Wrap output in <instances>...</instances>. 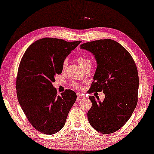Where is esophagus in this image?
I'll return each instance as SVG.
<instances>
[{
	"label": "esophagus",
	"mask_w": 154,
	"mask_h": 154,
	"mask_svg": "<svg viewBox=\"0 0 154 154\" xmlns=\"http://www.w3.org/2000/svg\"><path fill=\"white\" fill-rule=\"evenodd\" d=\"M77 100H80V99H82V98L84 97V96L81 93H77Z\"/></svg>",
	"instance_id": "obj_1"
}]
</instances>
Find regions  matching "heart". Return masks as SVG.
I'll list each match as a JSON object with an SVG mask.
<instances>
[{
  "label": "heart",
  "instance_id": "heart-1",
  "mask_svg": "<svg viewBox=\"0 0 154 154\" xmlns=\"http://www.w3.org/2000/svg\"><path fill=\"white\" fill-rule=\"evenodd\" d=\"M77 62L79 63L80 66H81L82 68H84L85 66L88 65V64H91L90 60H89L88 58H86V57H78V58H77ZM68 61L67 59H65V60L63 61L62 67H61V68H62L63 71H64L66 69V68H67V66H68ZM72 85L74 87H75V88H81V86H79V84L76 83V82H73Z\"/></svg>",
  "mask_w": 154,
  "mask_h": 154
}]
</instances>
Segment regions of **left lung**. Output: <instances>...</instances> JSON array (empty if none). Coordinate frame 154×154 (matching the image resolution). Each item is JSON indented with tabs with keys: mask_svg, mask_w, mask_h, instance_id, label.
Wrapping results in <instances>:
<instances>
[{
	"mask_svg": "<svg viewBox=\"0 0 154 154\" xmlns=\"http://www.w3.org/2000/svg\"><path fill=\"white\" fill-rule=\"evenodd\" d=\"M80 48L91 52L97 61L89 93L102 91L105 95L103 102L89 96L88 122L101 134H112L125 125L136 107L139 77L136 63L122 45L111 39L85 43Z\"/></svg>",
	"mask_w": 154,
	"mask_h": 154,
	"instance_id": "left-lung-1",
	"label": "left lung"
}]
</instances>
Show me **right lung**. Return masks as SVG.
Returning <instances> with one entry per match:
<instances>
[{
    "label": "right lung",
    "mask_w": 154,
    "mask_h": 154,
    "mask_svg": "<svg viewBox=\"0 0 154 154\" xmlns=\"http://www.w3.org/2000/svg\"><path fill=\"white\" fill-rule=\"evenodd\" d=\"M80 43L41 38L29 45L20 61L16 85L18 102L31 125L43 134L59 131L76 101L72 90L57 95L52 83L62 72L63 61Z\"/></svg>",
    "instance_id": "1"
}]
</instances>
